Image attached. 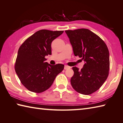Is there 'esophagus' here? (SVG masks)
Instances as JSON below:
<instances>
[{
  "label": "esophagus",
  "instance_id": "esophagus-1",
  "mask_svg": "<svg viewBox=\"0 0 123 123\" xmlns=\"http://www.w3.org/2000/svg\"><path fill=\"white\" fill-rule=\"evenodd\" d=\"M70 68V67H69L67 65H64V69H65V70H66V69H69Z\"/></svg>",
  "mask_w": 123,
  "mask_h": 123
}]
</instances>
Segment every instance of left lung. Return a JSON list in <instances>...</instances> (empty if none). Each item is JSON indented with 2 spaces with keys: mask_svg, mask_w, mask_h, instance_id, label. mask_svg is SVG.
I'll return each mask as SVG.
<instances>
[{
  "mask_svg": "<svg viewBox=\"0 0 123 123\" xmlns=\"http://www.w3.org/2000/svg\"><path fill=\"white\" fill-rule=\"evenodd\" d=\"M73 47L74 54L84 60L81 70L73 67L74 74L71 86L83 95H90L101 87L108 78L110 68L109 52L100 37L88 29L65 31Z\"/></svg>",
  "mask_w": 123,
  "mask_h": 123,
  "instance_id": "obj_1",
  "label": "left lung"
}]
</instances>
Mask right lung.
I'll list each match as a JSON object with an SVG mask.
<instances>
[{"instance_id": "1", "label": "right lung", "mask_w": 123, "mask_h": 123, "mask_svg": "<svg viewBox=\"0 0 123 123\" xmlns=\"http://www.w3.org/2000/svg\"><path fill=\"white\" fill-rule=\"evenodd\" d=\"M63 31L41 30L27 39L19 48L15 70L21 83L33 92L41 93L52 86L64 65H50L45 56L52 54L51 43Z\"/></svg>"}]
</instances>
